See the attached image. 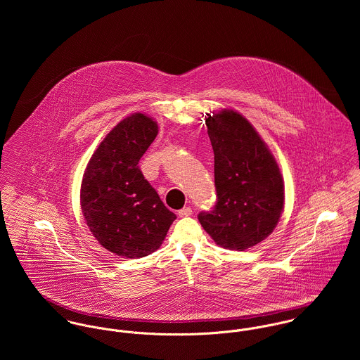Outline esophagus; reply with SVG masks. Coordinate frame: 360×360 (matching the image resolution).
<instances>
[{"label": "esophagus", "mask_w": 360, "mask_h": 360, "mask_svg": "<svg viewBox=\"0 0 360 360\" xmlns=\"http://www.w3.org/2000/svg\"><path fill=\"white\" fill-rule=\"evenodd\" d=\"M191 214H193V209L190 206H186V207L179 210V216L180 217H187V216H191Z\"/></svg>", "instance_id": "1"}]
</instances>
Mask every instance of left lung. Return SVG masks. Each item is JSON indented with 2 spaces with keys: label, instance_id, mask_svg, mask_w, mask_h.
<instances>
[{
  "label": "left lung",
  "instance_id": "8db88e82",
  "mask_svg": "<svg viewBox=\"0 0 360 360\" xmlns=\"http://www.w3.org/2000/svg\"><path fill=\"white\" fill-rule=\"evenodd\" d=\"M214 154L216 205L198 214L213 241L244 251L263 241L284 207V181L274 156L254 126L224 109L205 119Z\"/></svg>",
  "mask_w": 360,
  "mask_h": 360
}]
</instances>
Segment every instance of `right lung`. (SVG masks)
<instances>
[{"instance_id":"add662e5","label":"right lung","mask_w":360,"mask_h":360,"mask_svg":"<svg viewBox=\"0 0 360 360\" xmlns=\"http://www.w3.org/2000/svg\"><path fill=\"white\" fill-rule=\"evenodd\" d=\"M158 134L144 113L119 122L93 154L82 181L80 205L97 241L122 257H143L163 243L176 214L160 201L139 167Z\"/></svg>"}]
</instances>
